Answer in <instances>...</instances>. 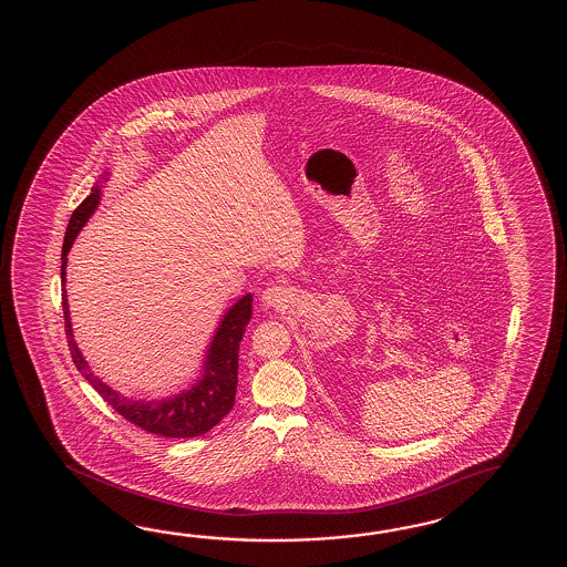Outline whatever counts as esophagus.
I'll return each mask as SVG.
<instances>
[{"label":"esophagus","instance_id":"1","mask_svg":"<svg viewBox=\"0 0 567 567\" xmlns=\"http://www.w3.org/2000/svg\"><path fill=\"white\" fill-rule=\"evenodd\" d=\"M291 296L286 286H271V288L264 289L261 293V301L267 308H286Z\"/></svg>","mask_w":567,"mask_h":567}]
</instances>
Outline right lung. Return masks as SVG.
Returning <instances> with one entry per match:
<instances>
[{
    "instance_id": "1",
    "label": "right lung",
    "mask_w": 567,
    "mask_h": 567,
    "mask_svg": "<svg viewBox=\"0 0 567 567\" xmlns=\"http://www.w3.org/2000/svg\"><path fill=\"white\" fill-rule=\"evenodd\" d=\"M109 181V172L101 174L81 205L76 206L73 217L69 220L64 243H62V284H66V261L76 235L85 227L86 220L95 213L101 203V186ZM251 293H245L235 301L227 312L223 313L210 344L206 349L205 361L200 374L188 389L164 399H133L111 389L96 377L83 352L76 347L71 312H69V296L66 288L62 289V312H64V330L69 349L73 357L74 367L81 371L86 381L95 386L96 393L107 401L113 410L123 415L127 422L135 423L150 434L164 437H196L213 430L235 405L237 393V373H239V344H241L245 326L251 320Z\"/></svg>"
}]
</instances>
